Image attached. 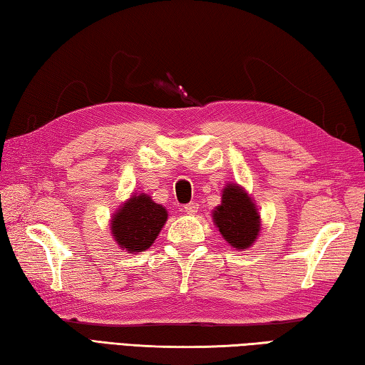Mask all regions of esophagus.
I'll list each match as a JSON object with an SVG mask.
<instances>
[{"instance_id":"esophagus-1","label":"esophagus","mask_w":365,"mask_h":365,"mask_svg":"<svg viewBox=\"0 0 365 365\" xmlns=\"http://www.w3.org/2000/svg\"><path fill=\"white\" fill-rule=\"evenodd\" d=\"M184 211L187 212V215H190V216H195L197 212H198V205H197V203L185 205V206H184Z\"/></svg>"}]
</instances>
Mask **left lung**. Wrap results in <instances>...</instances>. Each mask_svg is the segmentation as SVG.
Segmentation results:
<instances>
[{"instance_id": "left-lung-1", "label": "left lung", "mask_w": 365, "mask_h": 365, "mask_svg": "<svg viewBox=\"0 0 365 365\" xmlns=\"http://www.w3.org/2000/svg\"><path fill=\"white\" fill-rule=\"evenodd\" d=\"M212 222L222 238L238 251L251 247L260 232V215L256 200L237 182H227L222 189L221 205L212 210Z\"/></svg>"}]
</instances>
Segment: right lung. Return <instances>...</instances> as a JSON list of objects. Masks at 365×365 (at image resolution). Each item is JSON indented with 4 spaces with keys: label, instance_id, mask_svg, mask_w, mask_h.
I'll use <instances>...</instances> for the list:
<instances>
[{
    "label": "right lung",
    "instance_id": "right-lung-1",
    "mask_svg": "<svg viewBox=\"0 0 365 365\" xmlns=\"http://www.w3.org/2000/svg\"><path fill=\"white\" fill-rule=\"evenodd\" d=\"M168 211L148 194H132L113 212L109 230L120 250L138 254L153 246L159 237Z\"/></svg>",
    "mask_w": 365,
    "mask_h": 365
}]
</instances>
